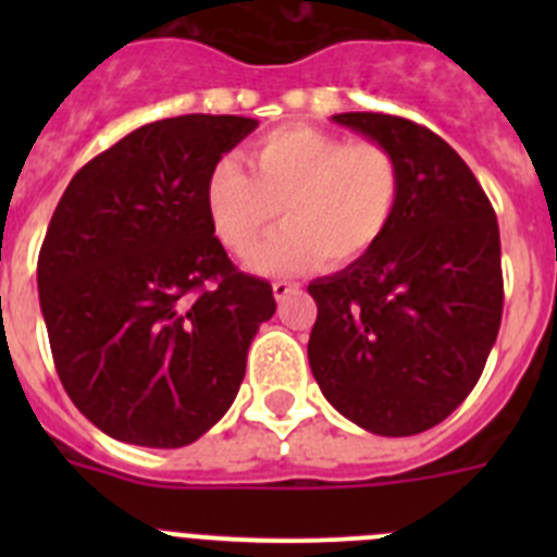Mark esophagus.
Returning <instances> with one entry per match:
<instances>
[{"label": "esophagus", "instance_id": "obj_1", "mask_svg": "<svg viewBox=\"0 0 557 557\" xmlns=\"http://www.w3.org/2000/svg\"><path fill=\"white\" fill-rule=\"evenodd\" d=\"M289 293H295V284L289 282H273V295H275V301H284Z\"/></svg>", "mask_w": 557, "mask_h": 557}]
</instances>
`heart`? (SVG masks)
Wrapping results in <instances>:
<instances>
[{"label":"heart","instance_id":"b5f03b06","mask_svg":"<svg viewBox=\"0 0 557 557\" xmlns=\"http://www.w3.org/2000/svg\"><path fill=\"white\" fill-rule=\"evenodd\" d=\"M248 161L253 178L234 159L214 164L206 214L220 243L245 256L282 211L284 225L250 259L259 273H298L321 256L329 264L357 262L391 228L401 170L376 141L293 125L256 141Z\"/></svg>","mask_w":557,"mask_h":557}]
</instances>
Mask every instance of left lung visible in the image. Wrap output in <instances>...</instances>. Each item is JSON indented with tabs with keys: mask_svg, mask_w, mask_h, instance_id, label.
I'll list each match as a JSON object with an SVG mask.
<instances>
[{
	"mask_svg": "<svg viewBox=\"0 0 557 557\" xmlns=\"http://www.w3.org/2000/svg\"><path fill=\"white\" fill-rule=\"evenodd\" d=\"M332 120L393 152L401 195L371 253L309 284V368L357 426L418 435L462 405L496 343L499 225L474 172L430 127L368 111Z\"/></svg>",
	"mask_w": 557,
	"mask_h": 557,
	"instance_id": "8db88e82",
	"label": "left lung"
}]
</instances>
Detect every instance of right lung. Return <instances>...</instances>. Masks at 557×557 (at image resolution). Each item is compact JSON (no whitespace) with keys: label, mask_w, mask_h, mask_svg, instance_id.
<instances>
[{"label":"right lung","mask_w":557,"mask_h":557,"mask_svg":"<svg viewBox=\"0 0 557 557\" xmlns=\"http://www.w3.org/2000/svg\"><path fill=\"white\" fill-rule=\"evenodd\" d=\"M186 113L127 133L69 181L38 253L63 391L122 444L178 449L234 405L273 287L231 264L206 178L256 131Z\"/></svg>","instance_id":"add662e5"}]
</instances>
